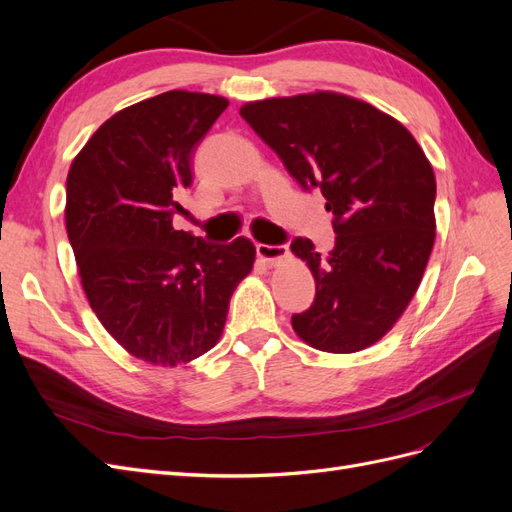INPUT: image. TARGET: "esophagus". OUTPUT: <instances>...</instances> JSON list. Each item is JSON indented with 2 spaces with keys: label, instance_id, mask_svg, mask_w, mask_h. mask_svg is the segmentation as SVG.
I'll return each mask as SVG.
<instances>
[{
  "label": "esophagus",
  "instance_id": "34e87169",
  "mask_svg": "<svg viewBox=\"0 0 512 512\" xmlns=\"http://www.w3.org/2000/svg\"><path fill=\"white\" fill-rule=\"evenodd\" d=\"M256 254L260 260H265L267 265H275L282 258L288 256V245H267V243H258L256 245Z\"/></svg>",
  "mask_w": 512,
  "mask_h": 512
}]
</instances>
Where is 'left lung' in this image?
Masks as SVG:
<instances>
[{"instance_id": "1", "label": "left lung", "mask_w": 512, "mask_h": 512, "mask_svg": "<svg viewBox=\"0 0 512 512\" xmlns=\"http://www.w3.org/2000/svg\"><path fill=\"white\" fill-rule=\"evenodd\" d=\"M239 113L333 213L327 258L309 239L290 243L316 280L294 333L335 354L376 344L412 301L436 239V177L421 145L391 115L333 91L247 102Z\"/></svg>"}]
</instances>
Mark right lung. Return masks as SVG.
<instances>
[{"label":"right lung","mask_w":512,"mask_h":512,"mask_svg":"<svg viewBox=\"0 0 512 512\" xmlns=\"http://www.w3.org/2000/svg\"><path fill=\"white\" fill-rule=\"evenodd\" d=\"M228 106L173 89L106 119L74 158L66 230L87 301L136 359L175 367L211 350L256 247L209 245L175 230L192 156Z\"/></svg>","instance_id":"1"}]
</instances>
